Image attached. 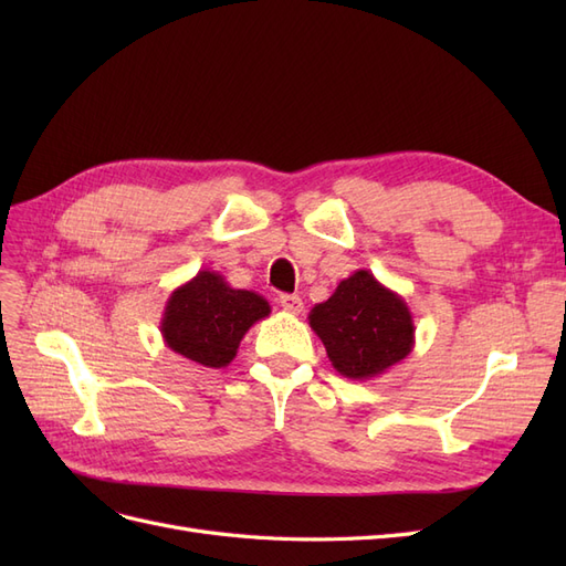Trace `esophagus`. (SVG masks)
Returning <instances> with one entry per match:
<instances>
[{"label":"esophagus","instance_id":"34e87169","mask_svg":"<svg viewBox=\"0 0 566 566\" xmlns=\"http://www.w3.org/2000/svg\"><path fill=\"white\" fill-rule=\"evenodd\" d=\"M279 302L287 314H300L304 310V302H302L300 295H281Z\"/></svg>","mask_w":566,"mask_h":566}]
</instances>
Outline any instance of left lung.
Wrapping results in <instances>:
<instances>
[{
  "mask_svg": "<svg viewBox=\"0 0 566 566\" xmlns=\"http://www.w3.org/2000/svg\"><path fill=\"white\" fill-rule=\"evenodd\" d=\"M333 368L349 380L380 378L416 345L408 304L370 271L358 269L310 312Z\"/></svg>",
  "mask_w": 566,
  "mask_h": 566,
  "instance_id": "left-lung-1",
  "label": "left lung"
}]
</instances>
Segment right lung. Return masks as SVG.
Listing matches in <instances>:
<instances>
[{"label":"right lung","mask_w":566,"mask_h":566,"mask_svg":"<svg viewBox=\"0 0 566 566\" xmlns=\"http://www.w3.org/2000/svg\"><path fill=\"white\" fill-rule=\"evenodd\" d=\"M269 314L271 306L262 295L231 287L221 273L202 269L169 295L160 333L165 345L188 361L224 368L245 333Z\"/></svg>","instance_id":"add662e5"}]
</instances>
